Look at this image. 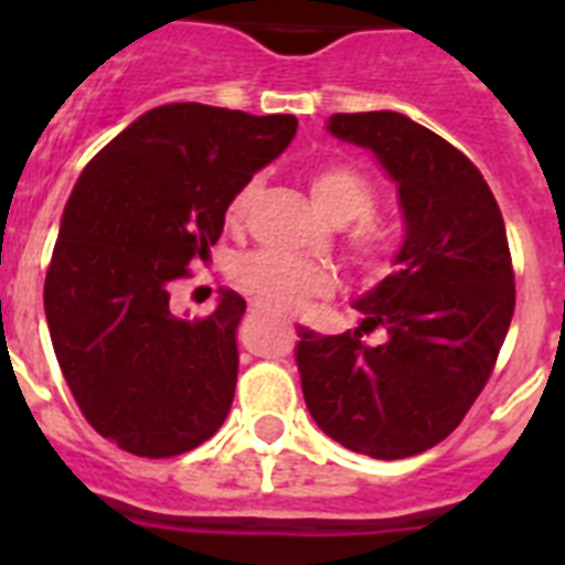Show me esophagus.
<instances>
[{
    "label": "esophagus",
    "mask_w": 565,
    "mask_h": 565,
    "mask_svg": "<svg viewBox=\"0 0 565 565\" xmlns=\"http://www.w3.org/2000/svg\"><path fill=\"white\" fill-rule=\"evenodd\" d=\"M248 313H252V317H257V313H264V308H260V305H248Z\"/></svg>",
    "instance_id": "1"
}]
</instances>
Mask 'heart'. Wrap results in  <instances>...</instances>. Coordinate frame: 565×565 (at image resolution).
<instances>
[{
  "instance_id": "b5f03b06",
  "label": "heart",
  "mask_w": 565,
  "mask_h": 565,
  "mask_svg": "<svg viewBox=\"0 0 565 565\" xmlns=\"http://www.w3.org/2000/svg\"><path fill=\"white\" fill-rule=\"evenodd\" d=\"M257 181H246L228 202V220L243 222L255 202ZM310 195L331 222H349L345 252L354 269L366 281H381L395 266V234L384 220H377L375 184L361 167L349 161H331L310 175ZM231 284L257 305L275 310H296L308 299L334 290V273L313 260L281 255L273 248H255L231 264Z\"/></svg>"
}]
</instances>
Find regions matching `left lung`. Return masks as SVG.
Masks as SVG:
<instances>
[{"instance_id":"8db88e82","label":"left lung","mask_w":565,"mask_h":565,"mask_svg":"<svg viewBox=\"0 0 565 565\" xmlns=\"http://www.w3.org/2000/svg\"><path fill=\"white\" fill-rule=\"evenodd\" d=\"M328 131L398 181L407 237L398 269L358 301V331H301V390L340 446L402 460L443 443L495 370L516 308L508 231L478 167L430 128L370 110L334 114ZM375 327L391 340L372 350L360 337Z\"/></svg>"}]
</instances>
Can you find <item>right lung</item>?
I'll use <instances>...</instances> for the list:
<instances>
[{
	"label": "right lung",
	"mask_w": 565,
	"mask_h": 565,
	"mask_svg": "<svg viewBox=\"0 0 565 565\" xmlns=\"http://www.w3.org/2000/svg\"><path fill=\"white\" fill-rule=\"evenodd\" d=\"M296 126L292 114L161 105L75 181L43 284L49 334L84 419L128 455H184L228 416L246 301L222 292L188 322L170 290L207 260L231 195Z\"/></svg>",
	"instance_id": "add662e5"
}]
</instances>
